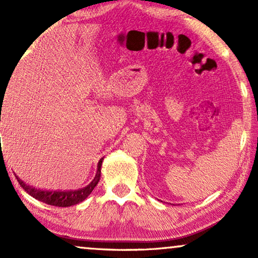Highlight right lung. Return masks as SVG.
<instances>
[{"mask_svg":"<svg viewBox=\"0 0 258 258\" xmlns=\"http://www.w3.org/2000/svg\"><path fill=\"white\" fill-rule=\"evenodd\" d=\"M103 158H101L98 161L97 164V171L96 175L93 181H91L87 186H84L82 189L79 190H69V191H49V190H41L34 186L28 185L24 183L20 177H17V182L20 183V185L24 189V191H27L30 196H33L34 199H36L41 202L47 203L49 206H55V207H72L75 204H79L87 199L93 191L95 186L97 185L98 181L101 178V165Z\"/></svg>","mask_w":258,"mask_h":258,"instance_id":"1","label":"right lung"}]
</instances>
